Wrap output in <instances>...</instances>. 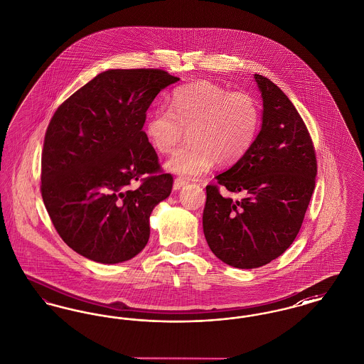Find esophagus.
I'll use <instances>...</instances> for the list:
<instances>
[{
  "label": "esophagus",
  "instance_id": "34e87169",
  "mask_svg": "<svg viewBox=\"0 0 364 364\" xmlns=\"http://www.w3.org/2000/svg\"><path fill=\"white\" fill-rule=\"evenodd\" d=\"M187 184H188V181H187V180H184V178H180V177H177V178L174 180L173 190H181V188H183L184 186H187Z\"/></svg>",
  "mask_w": 364,
  "mask_h": 364
}]
</instances>
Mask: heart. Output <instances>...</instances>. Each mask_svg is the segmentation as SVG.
<instances>
[{
  "label": "heart",
  "instance_id": "heart-1",
  "mask_svg": "<svg viewBox=\"0 0 364 364\" xmlns=\"http://www.w3.org/2000/svg\"><path fill=\"white\" fill-rule=\"evenodd\" d=\"M172 110L159 107L149 114L146 135L161 154L172 153L191 128L190 144L176 151L165 168L172 173L196 177L214 161L228 166L242 158L257 136L259 109L245 92H230L208 80L178 87L172 94Z\"/></svg>",
  "mask_w": 364,
  "mask_h": 364
}]
</instances>
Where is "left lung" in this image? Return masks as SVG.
<instances>
[{"mask_svg": "<svg viewBox=\"0 0 364 364\" xmlns=\"http://www.w3.org/2000/svg\"><path fill=\"white\" fill-rule=\"evenodd\" d=\"M262 125L247 153L206 187L203 233L213 254L237 269H255L294 242L315 188L316 158L307 127L272 80L254 75ZM223 192L221 193L220 190ZM240 193L242 200H232Z\"/></svg>", "mask_w": 364, "mask_h": 364, "instance_id": "1", "label": "left lung"}]
</instances>
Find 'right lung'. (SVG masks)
<instances>
[{
  "label": "right lung",
  "mask_w": 364,
  "mask_h": 364,
  "mask_svg": "<svg viewBox=\"0 0 364 364\" xmlns=\"http://www.w3.org/2000/svg\"><path fill=\"white\" fill-rule=\"evenodd\" d=\"M178 80L161 70H105L55 110L42 151V198L61 239L87 259L125 262L149 242L150 215L173 177L161 173L141 128L158 92Z\"/></svg>",
  "instance_id": "add662e5"
}]
</instances>
